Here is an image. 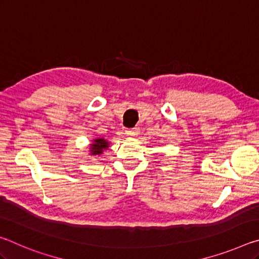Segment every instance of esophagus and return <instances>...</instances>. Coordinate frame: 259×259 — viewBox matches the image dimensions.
Returning a JSON list of instances; mask_svg holds the SVG:
<instances>
[{
	"instance_id": "esophagus-1",
	"label": "esophagus",
	"mask_w": 259,
	"mask_h": 259,
	"mask_svg": "<svg viewBox=\"0 0 259 259\" xmlns=\"http://www.w3.org/2000/svg\"><path fill=\"white\" fill-rule=\"evenodd\" d=\"M125 134L128 136H137L138 135V129L137 128H129V129H125Z\"/></svg>"
}]
</instances>
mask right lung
<instances>
[{
  "label": "right lung",
  "mask_w": 259,
  "mask_h": 259,
  "mask_svg": "<svg viewBox=\"0 0 259 259\" xmlns=\"http://www.w3.org/2000/svg\"><path fill=\"white\" fill-rule=\"evenodd\" d=\"M108 147V144L105 139H96L95 140V144H93V146H91V153H93V155L95 154H102L103 150L105 148Z\"/></svg>",
  "instance_id": "right-lung-1"
}]
</instances>
